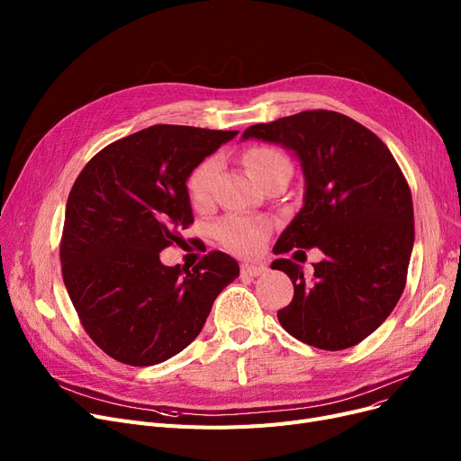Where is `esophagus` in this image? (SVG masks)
Returning a JSON list of instances; mask_svg holds the SVG:
<instances>
[{
  "label": "esophagus",
  "instance_id": "obj_1",
  "mask_svg": "<svg viewBox=\"0 0 461 461\" xmlns=\"http://www.w3.org/2000/svg\"><path fill=\"white\" fill-rule=\"evenodd\" d=\"M240 273H243V276H259L263 273H267V265L265 263H243L240 265Z\"/></svg>",
  "mask_w": 461,
  "mask_h": 461
}]
</instances>
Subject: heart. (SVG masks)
Returning a JSON list of instances; mask_svg holds the SVG:
<instances>
[{"mask_svg": "<svg viewBox=\"0 0 461 461\" xmlns=\"http://www.w3.org/2000/svg\"><path fill=\"white\" fill-rule=\"evenodd\" d=\"M287 164L285 157L271 148H252L245 155V166L249 176L258 183L265 174H269L273 167ZM218 174V160L207 158L196 169H194L188 179V198L192 205H205L211 198L212 183ZM271 231V224L263 218L231 214L224 218L222 222L216 224V237L221 243L235 254L252 256L256 254Z\"/></svg>", "mask_w": 461, "mask_h": 461, "instance_id": "obj_1", "label": "heart"}]
</instances>
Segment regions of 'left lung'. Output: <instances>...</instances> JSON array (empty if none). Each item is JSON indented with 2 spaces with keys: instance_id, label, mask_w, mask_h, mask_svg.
Returning a JSON list of instances; mask_svg holds the SVG:
<instances>
[{
  "instance_id": "obj_1",
  "label": "left lung",
  "mask_w": 461,
  "mask_h": 461,
  "mask_svg": "<svg viewBox=\"0 0 461 461\" xmlns=\"http://www.w3.org/2000/svg\"><path fill=\"white\" fill-rule=\"evenodd\" d=\"M240 140L276 143L301 166L303 207L273 252H323L312 280L292 259L271 263L295 287L278 310L280 325L318 349L357 346L391 316L405 287L415 216L402 169L372 131L329 110L252 125Z\"/></svg>"
}]
</instances>
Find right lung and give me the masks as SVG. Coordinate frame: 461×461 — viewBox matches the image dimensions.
<instances>
[{
	"instance_id": "right-lung-1",
	"label": "right lung",
	"mask_w": 461,
	"mask_h": 461,
	"mask_svg": "<svg viewBox=\"0 0 461 461\" xmlns=\"http://www.w3.org/2000/svg\"><path fill=\"white\" fill-rule=\"evenodd\" d=\"M239 131L153 125L96 153L72 185L61 239L68 297L91 340L131 366H153L200 334L239 263L211 252L166 267L160 252L194 222L186 181Z\"/></svg>"
}]
</instances>
